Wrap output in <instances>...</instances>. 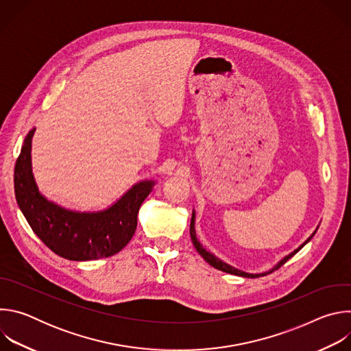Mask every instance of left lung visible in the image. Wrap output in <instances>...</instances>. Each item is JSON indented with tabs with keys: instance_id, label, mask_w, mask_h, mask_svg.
Returning a JSON list of instances; mask_svg holds the SVG:
<instances>
[{
	"instance_id": "8db88e82",
	"label": "left lung",
	"mask_w": 351,
	"mask_h": 351,
	"mask_svg": "<svg viewBox=\"0 0 351 351\" xmlns=\"http://www.w3.org/2000/svg\"><path fill=\"white\" fill-rule=\"evenodd\" d=\"M315 234V232L311 234V237H308L307 239V241L306 243H303L302 245H300L297 250H294V252L291 253V254H289L287 257H285L271 272H274L275 269H279L286 261H289L294 254H297L300 250H302L311 239H313V236ZM190 236H191V241H193V244H194V247H195V250L197 252L199 253V256H202L211 267H214V268H217V269H219V271H222V272H226V274H232V275H239V276H244V278H260V276H263V275H265V274H261V275H253V274H245V272H241V271H239V269H234V268H232V267H229L228 264H225V263H222V261H219L217 257H214L213 254H210L208 252H206V250L203 248V245L198 243V240H197V237H195V230H194V213H193V215H191V222H190Z\"/></svg>"
}]
</instances>
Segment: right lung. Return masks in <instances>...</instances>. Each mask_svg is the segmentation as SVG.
<instances>
[{
    "label": "right lung",
    "instance_id": "add662e5",
    "mask_svg": "<svg viewBox=\"0 0 351 351\" xmlns=\"http://www.w3.org/2000/svg\"><path fill=\"white\" fill-rule=\"evenodd\" d=\"M30 130L15 164V195L32 230L51 252L71 261L111 257L130 241L137 214L153 182L133 186L110 210L97 214L66 211L38 193L30 169Z\"/></svg>",
    "mask_w": 351,
    "mask_h": 351
}]
</instances>
